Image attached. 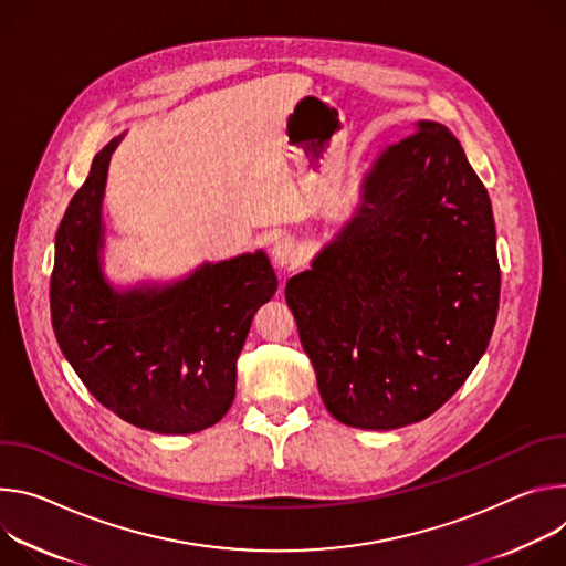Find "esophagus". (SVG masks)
Masks as SVG:
<instances>
[{"label":"esophagus","mask_w":566,"mask_h":566,"mask_svg":"<svg viewBox=\"0 0 566 566\" xmlns=\"http://www.w3.org/2000/svg\"><path fill=\"white\" fill-rule=\"evenodd\" d=\"M272 263H274V268L281 270V272L294 270V268L301 263V251H298V247H296L292 240H287V238L276 240V242L272 244Z\"/></svg>","instance_id":"esophagus-1"}]
</instances>
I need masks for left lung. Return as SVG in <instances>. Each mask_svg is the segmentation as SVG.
Segmentation results:
<instances>
[{"label": "left lung", "instance_id": "8db88e82", "mask_svg": "<svg viewBox=\"0 0 566 566\" xmlns=\"http://www.w3.org/2000/svg\"><path fill=\"white\" fill-rule=\"evenodd\" d=\"M492 205L436 120L382 148L348 220L285 301L344 424L391 431L446 405L483 357L499 310Z\"/></svg>", "mask_w": 566, "mask_h": 566}]
</instances>
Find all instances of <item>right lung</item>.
Returning <instances> with one entry per match:
<instances>
[{
    "instance_id": "add662e5",
    "label": "right lung",
    "mask_w": 566,
    "mask_h": 566,
    "mask_svg": "<svg viewBox=\"0 0 566 566\" xmlns=\"http://www.w3.org/2000/svg\"><path fill=\"white\" fill-rule=\"evenodd\" d=\"M120 139L94 157L57 227L51 326L62 355L114 416L155 433H196L229 411L251 319L279 281L256 249L170 281L114 283L105 272L103 198Z\"/></svg>"
}]
</instances>
